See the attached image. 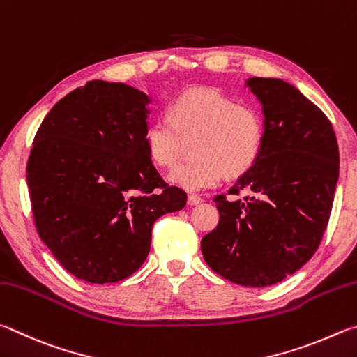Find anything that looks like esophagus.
<instances>
[{"instance_id":"1","label":"esophagus","mask_w":357,"mask_h":357,"mask_svg":"<svg viewBox=\"0 0 357 357\" xmlns=\"http://www.w3.org/2000/svg\"><path fill=\"white\" fill-rule=\"evenodd\" d=\"M199 204H202V197H199V196H196V195H190L188 196V205H199Z\"/></svg>"}]
</instances>
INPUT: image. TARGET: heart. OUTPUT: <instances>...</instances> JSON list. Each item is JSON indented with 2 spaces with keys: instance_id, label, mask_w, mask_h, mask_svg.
<instances>
[{
  "instance_id": "b5f03b06",
  "label": "heart",
  "mask_w": 357,
  "mask_h": 357,
  "mask_svg": "<svg viewBox=\"0 0 357 357\" xmlns=\"http://www.w3.org/2000/svg\"><path fill=\"white\" fill-rule=\"evenodd\" d=\"M265 122L252 105L236 103L211 89L183 93L169 106L167 117L149 122L144 142L155 165L169 167L188 150L192 155L174 167L169 180L188 191L216 186L224 174L240 177L261 153Z\"/></svg>"
}]
</instances>
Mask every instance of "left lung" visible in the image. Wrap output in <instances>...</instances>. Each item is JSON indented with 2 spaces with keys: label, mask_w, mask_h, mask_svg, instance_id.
Wrapping results in <instances>:
<instances>
[{
  "label": "left lung",
  "mask_w": 357,
  "mask_h": 357,
  "mask_svg": "<svg viewBox=\"0 0 357 357\" xmlns=\"http://www.w3.org/2000/svg\"><path fill=\"white\" fill-rule=\"evenodd\" d=\"M246 86L261 103L265 141L229 195H254L216 196L220 222L201 248L224 279L268 287L296 273L320 246L339 178V146L329 119L295 86L259 77Z\"/></svg>",
  "instance_id": "8db88e82"
}]
</instances>
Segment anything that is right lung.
<instances>
[{
    "label": "right lung",
    "mask_w": 357,
    "mask_h": 357,
    "mask_svg": "<svg viewBox=\"0 0 357 357\" xmlns=\"http://www.w3.org/2000/svg\"><path fill=\"white\" fill-rule=\"evenodd\" d=\"M149 102L128 84L92 79L61 98L36 133L26 182L37 234L86 282L131 276L147 259L153 222L186 204L147 152Z\"/></svg>",
    "instance_id": "right-lung-1"
}]
</instances>
